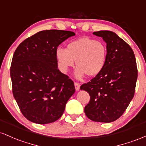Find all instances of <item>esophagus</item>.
Listing matches in <instances>:
<instances>
[{
  "label": "esophagus",
  "instance_id": "1",
  "mask_svg": "<svg viewBox=\"0 0 146 146\" xmlns=\"http://www.w3.org/2000/svg\"><path fill=\"white\" fill-rule=\"evenodd\" d=\"M74 85H75V90H77V91H78L79 90H80V84L78 82H75L74 83Z\"/></svg>",
  "mask_w": 146,
  "mask_h": 146
}]
</instances>
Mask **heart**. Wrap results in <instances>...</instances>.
<instances>
[{
  "label": "heart",
  "instance_id": "1",
  "mask_svg": "<svg viewBox=\"0 0 146 146\" xmlns=\"http://www.w3.org/2000/svg\"><path fill=\"white\" fill-rule=\"evenodd\" d=\"M56 58L63 73L75 66V78L80 79L86 75L93 78L101 73L108 57V50L104 42L82 37L68 43L66 48H58Z\"/></svg>",
  "mask_w": 146,
  "mask_h": 146
}]
</instances>
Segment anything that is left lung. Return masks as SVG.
I'll use <instances>...</instances> for the list:
<instances>
[{"instance_id":"1","label":"left lung","mask_w":146,"mask_h":146,"mask_svg":"<svg viewBox=\"0 0 146 146\" xmlns=\"http://www.w3.org/2000/svg\"><path fill=\"white\" fill-rule=\"evenodd\" d=\"M106 43L104 68L80 89L90 95L84 113L93 121L110 123L123 115L134 97L137 80L136 59L132 48L110 31L93 32Z\"/></svg>"}]
</instances>
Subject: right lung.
<instances>
[{"mask_svg":"<svg viewBox=\"0 0 146 146\" xmlns=\"http://www.w3.org/2000/svg\"><path fill=\"white\" fill-rule=\"evenodd\" d=\"M73 31L44 30L25 40L15 51L10 68L13 95L30 121H56L75 93L74 83L58 68L56 50Z\"/></svg>","mask_w":146,"mask_h":146,"instance_id":"right-lung-1","label":"right lung"}]
</instances>
